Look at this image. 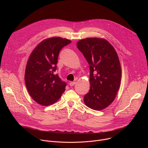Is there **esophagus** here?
Returning <instances> with one entry per match:
<instances>
[{
    "label": "esophagus",
    "mask_w": 148,
    "mask_h": 148,
    "mask_svg": "<svg viewBox=\"0 0 148 148\" xmlns=\"http://www.w3.org/2000/svg\"><path fill=\"white\" fill-rule=\"evenodd\" d=\"M75 82L73 81V82H70L69 83V85H70V86H73L75 85Z\"/></svg>",
    "instance_id": "1"
}]
</instances>
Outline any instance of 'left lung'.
Returning a JSON list of instances; mask_svg holds the SVG:
<instances>
[{
	"label": "left lung",
	"mask_w": 148,
	"mask_h": 148,
	"mask_svg": "<svg viewBox=\"0 0 148 148\" xmlns=\"http://www.w3.org/2000/svg\"><path fill=\"white\" fill-rule=\"evenodd\" d=\"M77 46L90 69V90L84 97V103L92 110H102L114 101L120 87L121 67L118 54L102 38H83Z\"/></svg>",
	"instance_id": "8db88e82"
}]
</instances>
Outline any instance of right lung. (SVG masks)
Segmentation results:
<instances>
[{"label":"right lung","instance_id":"right-lung-1","mask_svg":"<svg viewBox=\"0 0 148 148\" xmlns=\"http://www.w3.org/2000/svg\"><path fill=\"white\" fill-rule=\"evenodd\" d=\"M71 43L65 38L50 37L41 41L30 54L25 81L29 94L38 104L43 106L53 104L64 92L66 84L55 71L60 50Z\"/></svg>","mask_w":148,"mask_h":148}]
</instances>
